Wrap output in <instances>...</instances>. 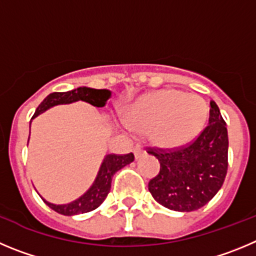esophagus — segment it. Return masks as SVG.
<instances>
[{
	"label": "esophagus",
	"mask_w": 256,
	"mask_h": 256,
	"mask_svg": "<svg viewBox=\"0 0 256 256\" xmlns=\"http://www.w3.org/2000/svg\"><path fill=\"white\" fill-rule=\"evenodd\" d=\"M144 154V150H142V148H140V145H136L135 148H134V156H135V158H140V156Z\"/></svg>",
	"instance_id": "esophagus-1"
}]
</instances>
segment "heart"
Segmentation results:
<instances>
[{"label": "heart", "instance_id": "b5f03b06", "mask_svg": "<svg viewBox=\"0 0 256 256\" xmlns=\"http://www.w3.org/2000/svg\"><path fill=\"white\" fill-rule=\"evenodd\" d=\"M208 118V106L196 94L160 89L138 98L126 112L131 130L148 132L162 148H177L194 140Z\"/></svg>", "mask_w": 256, "mask_h": 256}]
</instances>
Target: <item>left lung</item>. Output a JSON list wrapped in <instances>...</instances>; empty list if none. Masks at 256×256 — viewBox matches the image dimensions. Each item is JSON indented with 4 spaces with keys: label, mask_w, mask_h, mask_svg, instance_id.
Returning <instances> with one entry per match:
<instances>
[{
    "label": "left lung",
    "mask_w": 256,
    "mask_h": 256,
    "mask_svg": "<svg viewBox=\"0 0 256 256\" xmlns=\"http://www.w3.org/2000/svg\"><path fill=\"white\" fill-rule=\"evenodd\" d=\"M160 171L148 184L160 206L176 212L204 206L222 188L227 174L228 134L220 108L210 100L209 122L196 140L176 150L150 149Z\"/></svg>",
    "instance_id": "left-lung-1"
}]
</instances>
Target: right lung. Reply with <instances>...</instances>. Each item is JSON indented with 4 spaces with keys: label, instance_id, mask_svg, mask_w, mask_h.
I'll list each match as a JSON object with an SVG mask.
<instances>
[{
    "label": "right lung",
    "instance_id": "add662e5",
    "mask_svg": "<svg viewBox=\"0 0 256 256\" xmlns=\"http://www.w3.org/2000/svg\"><path fill=\"white\" fill-rule=\"evenodd\" d=\"M111 96L112 92L108 90V89H93L88 88V86H79V88L72 89V90L50 93L38 106L33 118L43 114V112L48 111L50 108L54 107V106L71 104V103L79 102V100L89 103L94 107H104L107 100L111 98ZM132 160V153L125 154V156L107 154L103 158L102 163H100L96 180L93 181L90 188L85 191L82 196L68 202V204H54V202H47L43 198L42 199L44 200V202L50 209H54V212L64 214V216H70V217L71 216H76V214L88 213V212L94 210L107 198L108 192L111 190V182L114 174L125 166L130 164Z\"/></svg>",
    "mask_w": 256,
    "mask_h": 256
}]
</instances>
